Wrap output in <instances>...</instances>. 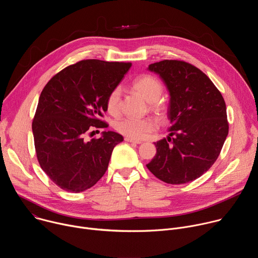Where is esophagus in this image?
<instances>
[{
	"label": "esophagus",
	"mask_w": 258,
	"mask_h": 258,
	"mask_svg": "<svg viewBox=\"0 0 258 258\" xmlns=\"http://www.w3.org/2000/svg\"><path fill=\"white\" fill-rule=\"evenodd\" d=\"M124 141L125 142H128V143H134V144H142L143 142L142 141H139V140H134V139H131V138H124Z\"/></svg>",
	"instance_id": "obj_1"
}]
</instances>
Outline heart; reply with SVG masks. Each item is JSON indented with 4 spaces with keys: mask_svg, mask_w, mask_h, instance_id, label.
<instances>
[{
    "mask_svg": "<svg viewBox=\"0 0 258 258\" xmlns=\"http://www.w3.org/2000/svg\"><path fill=\"white\" fill-rule=\"evenodd\" d=\"M134 90L140 94L147 102L150 103L152 108L159 109L160 105L158 104V100L162 94L163 88L160 82L151 77L144 76L138 78L133 83ZM120 98L121 91L119 88H115L110 92L107 97V110L109 113L117 114L120 110ZM157 128V122L152 118H132L126 117L120 119L115 123V130L121 135L134 139V140H142Z\"/></svg>",
    "mask_w": 258,
    "mask_h": 258,
    "instance_id": "heart-1",
    "label": "heart"
}]
</instances>
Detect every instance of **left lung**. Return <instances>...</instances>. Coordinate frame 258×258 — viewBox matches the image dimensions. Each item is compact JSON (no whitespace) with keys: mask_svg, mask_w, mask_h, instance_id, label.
I'll list each match as a JSON object with an SVG mask.
<instances>
[{"mask_svg":"<svg viewBox=\"0 0 258 258\" xmlns=\"http://www.w3.org/2000/svg\"><path fill=\"white\" fill-rule=\"evenodd\" d=\"M169 94L168 136L155 143L147 164L159 179L181 185L200 177L217 159L229 134L227 108L220 92L200 69L183 61L150 64Z\"/></svg>","mask_w":258,"mask_h":258,"instance_id":"obj_1","label":"left lung"}]
</instances>
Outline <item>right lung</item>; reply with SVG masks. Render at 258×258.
Masks as SVG:
<instances>
[{"label": "right lung", "instance_id": "right-lung-1", "mask_svg": "<svg viewBox=\"0 0 258 258\" xmlns=\"http://www.w3.org/2000/svg\"><path fill=\"white\" fill-rule=\"evenodd\" d=\"M131 65L83 60L57 73L42 91L32 121L36 157L62 190L81 193L92 188L106 172L114 147L123 141L111 131L89 142L85 134L107 126L99 119L107 111V97Z\"/></svg>", "mask_w": 258, "mask_h": 258}]
</instances>
